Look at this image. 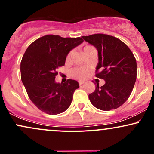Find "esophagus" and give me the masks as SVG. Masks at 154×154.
I'll return each instance as SVG.
<instances>
[{
	"mask_svg": "<svg viewBox=\"0 0 154 154\" xmlns=\"http://www.w3.org/2000/svg\"><path fill=\"white\" fill-rule=\"evenodd\" d=\"M85 83L84 81H79V85H83Z\"/></svg>",
	"mask_w": 154,
	"mask_h": 154,
	"instance_id": "1",
	"label": "esophagus"
}]
</instances>
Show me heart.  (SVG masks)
<instances>
[{"label":"heart","mask_w":154,"mask_h":154,"mask_svg":"<svg viewBox=\"0 0 154 154\" xmlns=\"http://www.w3.org/2000/svg\"><path fill=\"white\" fill-rule=\"evenodd\" d=\"M93 48L92 46L90 45H86L84 47V51H86L89 49ZM90 68L89 67H85V66H79V67H75V68L72 69L71 70V75L73 76L74 77L77 79H84L88 75V72H90Z\"/></svg>","instance_id":"heart-1"}]
</instances>
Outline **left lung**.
Instances as JSON below:
<instances>
[{
  "label": "left lung",
  "mask_w": 154,
  "mask_h": 154,
  "mask_svg": "<svg viewBox=\"0 0 154 154\" xmlns=\"http://www.w3.org/2000/svg\"><path fill=\"white\" fill-rule=\"evenodd\" d=\"M86 42L98 50V63L95 77L105 84L89 95L91 103L102 111L121 106L128 99L137 78V63L128 45L119 39L105 34L82 36Z\"/></svg>",
  "instance_id": "left-lung-1"
}]
</instances>
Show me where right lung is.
<instances>
[{
    "mask_svg": "<svg viewBox=\"0 0 154 154\" xmlns=\"http://www.w3.org/2000/svg\"><path fill=\"white\" fill-rule=\"evenodd\" d=\"M82 42L81 38L47 35L26 48L21 61V79L29 99L40 111L55 115L71 105L79 83L71 79L56 83V69L64 66L69 52Z\"/></svg>",
    "mask_w": 154,
    "mask_h": 154,
    "instance_id": "right-lung-1",
    "label": "right lung"
}]
</instances>
